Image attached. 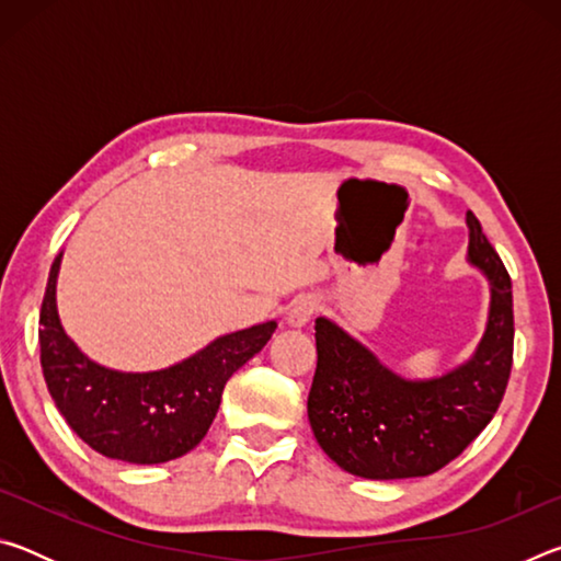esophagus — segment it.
I'll return each mask as SVG.
<instances>
[{"instance_id":"34e87169","label":"esophagus","mask_w":561,"mask_h":561,"mask_svg":"<svg viewBox=\"0 0 561 561\" xmlns=\"http://www.w3.org/2000/svg\"><path fill=\"white\" fill-rule=\"evenodd\" d=\"M314 311H317V301L314 299H311V297H297L287 307V324L294 327V329L307 327Z\"/></svg>"}]
</instances>
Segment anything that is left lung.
<instances>
[{"label": "left lung", "mask_w": 561, "mask_h": 561, "mask_svg": "<svg viewBox=\"0 0 561 561\" xmlns=\"http://www.w3.org/2000/svg\"><path fill=\"white\" fill-rule=\"evenodd\" d=\"M468 227V262L490 282V311L474 354L453 371L411 381L331 319H317L309 423L321 450L351 474L423 478L458 458L497 413L515 341L512 282L472 213Z\"/></svg>", "instance_id": "1"}]
</instances>
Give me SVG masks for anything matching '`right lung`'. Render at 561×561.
I'll list each match as a JSON object with an SVG mask.
<instances>
[{"mask_svg": "<svg viewBox=\"0 0 561 561\" xmlns=\"http://www.w3.org/2000/svg\"><path fill=\"white\" fill-rule=\"evenodd\" d=\"M59 267L61 254L46 282L39 346L46 388L71 431L106 458L136 465L168 462L193 450L210 431L225 383L260 354L277 321L225 334L160 371H113L66 336L56 309Z\"/></svg>", "mask_w": 561, "mask_h": 561, "instance_id": "obj_1", "label": "right lung"}]
</instances>
